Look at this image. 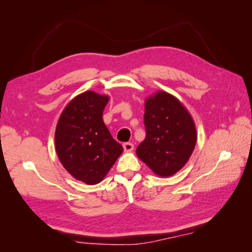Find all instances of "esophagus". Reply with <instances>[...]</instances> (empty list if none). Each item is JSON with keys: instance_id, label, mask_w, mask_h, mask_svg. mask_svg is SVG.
Instances as JSON below:
<instances>
[{"instance_id": "1", "label": "esophagus", "mask_w": 252, "mask_h": 252, "mask_svg": "<svg viewBox=\"0 0 252 252\" xmlns=\"http://www.w3.org/2000/svg\"><path fill=\"white\" fill-rule=\"evenodd\" d=\"M123 147H124V150H125L126 152H130V151H132L133 148H134L133 144H132V143H129V142L124 143V144H123Z\"/></svg>"}]
</instances>
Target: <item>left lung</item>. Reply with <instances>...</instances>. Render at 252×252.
Returning a JSON list of instances; mask_svg holds the SVG:
<instances>
[{"label": "left lung", "instance_id": "8db88e82", "mask_svg": "<svg viewBox=\"0 0 252 252\" xmlns=\"http://www.w3.org/2000/svg\"><path fill=\"white\" fill-rule=\"evenodd\" d=\"M146 138L136 156L159 177H171L185 166L195 147L196 129L177 97L158 91L145 102Z\"/></svg>", "mask_w": 252, "mask_h": 252}]
</instances>
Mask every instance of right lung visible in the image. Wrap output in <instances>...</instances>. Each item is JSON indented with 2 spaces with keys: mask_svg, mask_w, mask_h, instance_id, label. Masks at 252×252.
<instances>
[{
  "mask_svg": "<svg viewBox=\"0 0 252 252\" xmlns=\"http://www.w3.org/2000/svg\"><path fill=\"white\" fill-rule=\"evenodd\" d=\"M109 97L85 91L68 104L57 124V155L74 179L94 185L110 170L123 147L103 121Z\"/></svg>",
  "mask_w": 252,
  "mask_h": 252,
  "instance_id": "obj_1",
  "label": "right lung"
}]
</instances>
